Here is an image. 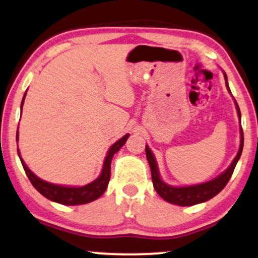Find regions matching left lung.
<instances>
[{"label":"left lung","instance_id":"8db88e82","mask_svg":"<svg viewBox=\"0 0 258 258\" xmlns=\"http://www.w3.org/2000/svg\"><path fill=\"white\" fill-rule=\"evenodd\" d=\"M225 80H226V86L227 89L229 90L228 83H227V76L225 74ZM231 93V90H229ZM235 101V100H234ZM235 106H237L238 110V116L241 118L240 110H239V106L235 101ZM243 146H244V134H243V128L240 129V147H239L238 154L235 156L234 160L232 162V164L229 165V168L227 169L225 172L217 176L214 180L209 181V182H204L201 184H195V186H187V187H172L163 182L162 178L159 176L158 172V166H157V162L154 159V156L151 152V150L146 146V157L148 160V164L151 168V175H152V182L154 189L157 190V193L162 197L164 201L171 204L180 205V207H190V205L199 204V203H204L209 201V199L214 198L215 196L219 195V193L225 188V186L228 183L229 178H231L233 171H234L235 165H237L239 158H240L241 152H243Z\"/></svg>","mask_w":258,"mask_h":258}]
</instances>
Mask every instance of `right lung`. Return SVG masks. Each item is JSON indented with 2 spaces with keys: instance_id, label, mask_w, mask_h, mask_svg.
Returning a JSON list of instances; mask_svg holds the SVG:
<instances>
[{
  "instance_id": "add662e5",
  "label": "right lung",
  "mask_w": 258,
  "mask_h": 258,
  "mask_svg": "<svg viewBox=\"0 0 258 258\" xmlns=\"http://www.w3.org/2000/svg\"><path fill=\"white\" fill-rule=\"evenodd\" d=\"M26 95V93H25ZM21 101V107H23L24 99ZM129 134L124 135L122 139H119L117 142H114L112 145L110 150H108L107 156H106L104 166H102V171L100 174V176L96 178L93 182L86 184V186L82 187H66V186H59V184H53L49 182H45V181L41 180V178L36 176L33 172L27 168V165L24 163V160L21 159L19 150H18V154L20 157V162L23 164L24 170H25L27 177H29L30 182L32 183V186L41 193L42 196L45 197L47 199H49L51 202L59 203L62 205H81V204H87L95 199H98L104 195V192L107 188L108 182H110V176H111V160L112 157L114 156V153L118 152L120 150V147L125 144L126 139H128ZM17 140H18V134H17Z\"/></svg>"
}]
</instances>
